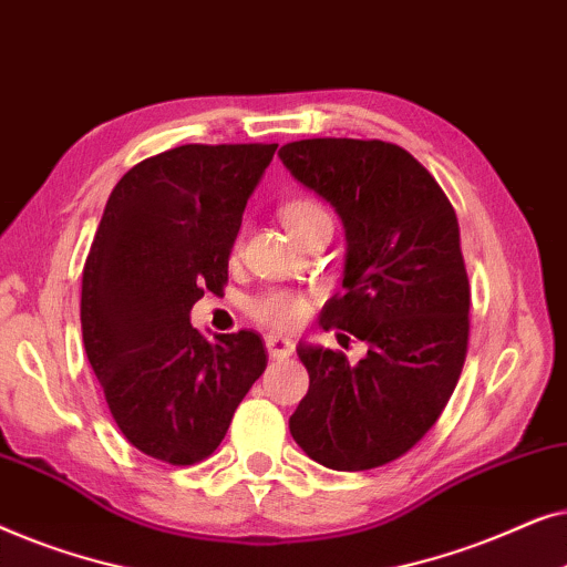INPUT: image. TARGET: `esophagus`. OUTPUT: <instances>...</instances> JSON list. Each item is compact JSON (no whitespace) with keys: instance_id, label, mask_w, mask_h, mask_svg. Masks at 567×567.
Returning a JSON list of instances; mask_svg holds the SVG:
<instances>
[{"instance_id":"esophagus-1","label":"esophagus","mask_w":567,"mask_h":567,"mask_svg":"<svg viewBox=\"0 0 567 567\" xmlns=\"http://www.w3.org/2000/svg\"><path fill=\"white\" fill-rule=\"evenodd\" d=\"M266 348H268L270 359H286V355L293 353V340L270 332V336H266Z\"/></svg>"}]
</instances>
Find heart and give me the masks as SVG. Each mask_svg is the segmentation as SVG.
I'll use <instances>...</instances> for the list:
<instances>
[{
    "instance_id": "heart-1",
    "label": "heart",
    "mask_w": 567,
    "mask_h": 567,
    "mask_svg": "<svg viewBox=\"0 0 567 567\" xmlns=\"http://www.w3.org/2000/svg\"><path fill=\"white\" fill-rule=\"evenodd\" d=\"M278 214H281L284 227L289 229L291 237L299 235L301 229L320 219V216H328L320 204L309 198H293L289 204H284ZM309 312H312L309 299L293 291H268L250 305V315L255 320L274 330H297L299 324L307 322Z\"/></svg>"
}]
</instances>
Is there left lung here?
Wrapping results in <instances>:
<instances>
[{"label": "left lung", "mask_w": 567, "mask_h": 567, "mask_svg": "<svg viewBox=\"0 0 567 567\" xmlns=\"http://www.w3.org/2000/svg\"><path fill=\"white\" fill-rule=\"evenodd\" d=\"M278 157L346 227V291L324 305L320 324L369 343L355 367L340 351L299 343L309 390L289 417L291 436L330 470L382 467L431 431L467 359L460 221L433 175L398 144L301 138Z\"/></svg>", "instance_id": "obj_1"}]
</instances>
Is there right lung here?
<instances>
[{
    "label": "right lung",
    "instance_id": "right-lung-1",
    "mask_svg": "<svg viewBox=\"0 0 567 567\" xmlns=\"http://www.w3.org/2000/svg\"><path fill=\"white\" fill-rule=\"evenodd\" d=\"M278 144H185L138 162L107 198L82 270V338L128 444L185 467L214 454L266 371L258 332L190 324L227 284L229 252Z\"/></svg>",
    "mask_w": 567,
    "mask_h": 567
}]
</instances>
